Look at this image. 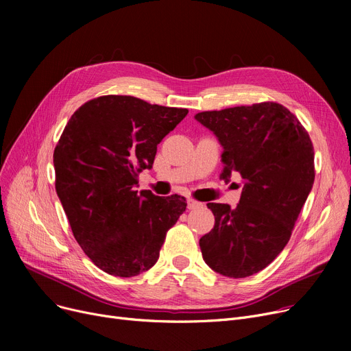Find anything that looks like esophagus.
Segmentation results:
<instances>
[{
  "label": "esophagus",
  "instance_id": "esophagus-1",
  "mask_svg": "<svg viewBox=\"0 0 351 351\" xmlns=\"http://www.w3.org/2000/svg\"><path fill=\"white\" fill-rule=\"evenodd\" d=\"M200 206V204L199 202H196V200H193V199H188V209L191 210V209H196V208H199Z\"/></svg>",
  "mask_w": 351,
  "mask_h": 351
}]
</instances>
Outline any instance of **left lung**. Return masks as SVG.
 <instances>
[{
    "label": "left lung",
    "instance_id": "obj_1",
    "mask_svg": "<svg viewBox=\"0 0 351 351\" xmlns=\"http://www.w3.org/2000/svg\"><path fill=\"white\" fill-rule=\"evenodd\" d=\"M222 145L223 171L243 179L234 209L208 204L213 229L200 237L206 265L228 278L263 270L287 245L315 182V152L306 129L276 102L206 110L195 115Z\"/></svg>",
    "mask_w": 351,
    "mask_h": 351
}]
</instances>
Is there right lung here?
<instances>
[{
	"mask_svg": "<svg viewBox=\"0 0 351 351\" xmlns=\"http://www.w3.org/2000/svg\"><path fill=\"white\" fill-rule=\"evenodd\" d=\"M188 109L106 95L84 104L53 151L55 189L78 245L101 270L132 278L159 259L166 232L186 209L179 195L138 191L158 143Z\"/></svg>",
	"mask_w": 351,
	"mask_h": 351,
	"instance_id": "obj_1",
	"label": "right lung"
}]
</instances>
